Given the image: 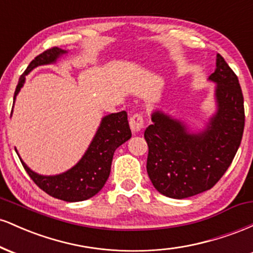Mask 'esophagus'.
<instances>
[{"label": "esophagus", "mask_w": 253, "mask_h": 253, "mask_svg": "<svg viewBox=\"0 0 253 253\" xmlns=\"http://www.w3.org/2000/svg\"><path fill=\"white\" fill-rule=\"evenodd\" d=\"M129 126L133 132H139L144 127V115L140 113H134L129 119Z\"/></svg>", "instance_id": "esophagus-1"}]
</instances>
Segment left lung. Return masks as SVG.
I'll return each instance as SVG.
<instances>
[{"instance_id":"8db88e82","label":"left lung","mask_w":253,"mask_h":253,"mask_svg":"<svg viewBox=\"0 0 253 253\" xmlns=\"http://www.w3.org/2000/svg\"><path fill=\"white\" fill-rule=\"evenodd\" d=\"M210 80L217 83L219 109L205 132L189 134L181 123L158 112L145 129L147 173L153 187L168 197L185 199L213 188L242 143L244 96L237 75L221 54Z\"/></svg>"}]
</instances>
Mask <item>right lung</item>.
Instances as JSON below:
<instances>
[{"mask_svg": "<svg viewBox=\"0 0 253 253\" xmlns=\"http://www.w3.org/2000/svg\"><path fill=\"white\" fill-rule=\"evenodd\" d=\"M65 51L59 47H51L37 56L19 78L14 101L17 92L24 85L25 76L38 65L56 62ZM132 135L127 119V113H113L103 118L94 140L90 144L83 158L72 169L58 176H40L33 172L21 161L25 170L40 189L56 199L66 202H77L88 200L102 189L110 173L113 156L115 150Z\"/></svg>", "mask_w": 253, "mask_h": 253, "instance_id": "right-lung-1", "label": "right lung"}]
</instances>
